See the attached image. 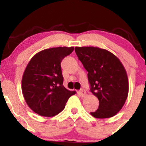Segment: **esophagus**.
Returning a JSON list of instances; mask_svg holds the SVG:
<instances>
[{"label":"esophagus","instance_id":"obj_1","mask_svg":"<svg viewBox=\"0 0 146 146\" xmlns=\"http://www.w3.org/2000/svg\"><path fill=\"white\" fill-rule=\"evenodd\" d=\"M79 93H80V95H81L82 97L85 96V95H86V92H85V90L84 89L80 90L79 91Z\"/></svg>","mask_w":146,"mask_h":146}]
</instances>
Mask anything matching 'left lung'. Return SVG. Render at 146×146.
I'll return each mask as SVG.
<instances>
[{"label":"left lung","mask_w":146,"mask_h":146,"mask_svg":"<svg viewBox=\"0 0 146 146\" xmlns=\"http://www.w3.org/2000/svg\"><path fill=\"white\" fill-rule=\"evenodd\" d=\"M75 51L88 72L90 91L99 100V107L90 114L98 119L114 117L124 105L129 94L127 73L123 64L104 48L76 46Z\"/></svg>","instance_id":"8db88e82"}]
</instances>
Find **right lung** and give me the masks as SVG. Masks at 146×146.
<instances>
[{
  "label": "right lung",
  "instance_id": "obj_1",
  "mask_svg": "<svg viewBox=\"0 0 146 146\" xmlns=\"http://www.w3.org/2000/svg\"><path fill=\"white\" fill-rule=\"evenodd\" d=\"M74 47H56L35 54L25 70L22 91L29 108L42 117H54L64 110L66 103L76 91L63 85L61 63Z\"/></svg>",
  "mask_w": 146,
  "mask_h": 146
}]
</instances>
